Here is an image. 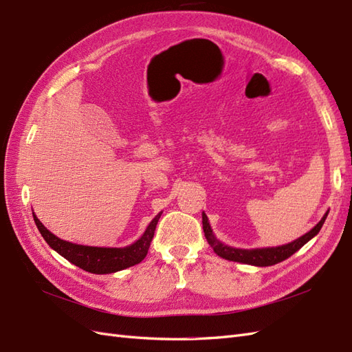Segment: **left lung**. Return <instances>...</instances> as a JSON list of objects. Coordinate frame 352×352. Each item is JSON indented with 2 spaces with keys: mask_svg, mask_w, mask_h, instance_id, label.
<instances>
[{
  "mask_svg": "<svg viewBox=\"0 0 352 352\" xmlns=\"http://www.w3.org/2000/svg\"><path fill=\"white\" fill-rule=\"evenodd\" d=\"M326 217H327V213L322 216V219L314 228H312L309 232L299 236L298 240H294L289 244L278 245V247H265V249H252V250L234 249V247L226 245L217 240L212 231L210 223H208V219H207L204 212H203V230H204V235H206L208 244L212 245L214 253L217 256H221V258H223L226 261H232V262L254 265V267H271V265H275V263L283 262L287 258H290V256L293 253H296L302 245H305L312 239V236H316L320 232L322 223H324Z\"/></svg>",
  "mask_w": 352,
  "mask_h": 352,
  "instance_id": "obj_1",
  "label": "left lung"
}]
</instances>
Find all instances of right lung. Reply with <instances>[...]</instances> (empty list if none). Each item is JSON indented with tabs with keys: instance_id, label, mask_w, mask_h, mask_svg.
Masks as SVG:
<instances>
[{
	"instance_id": "add662e5",
	"label": "right lung",
	"mask_w": 352,
	"mask_h": 352,
	"mask_svg": "<svg viewBox=\"0 0 352 352\" xmlns=\"http://www.w3.org/2000/svg\"><path fill=\"white\" fill-rule=\"evenodd\" d=\"M160 216L161 213H158L151 221L146 231L136 243L127 247H120V249H117V247H90L65 241L47 230L35 214L34 221L47 244L60 256H63L66 261H69L71 263L77 265L78 268L91 274H111L133 267V265L145 259L151 241L154 239L155 226L158 223Z\"/></svg>"
}]
</instances>
